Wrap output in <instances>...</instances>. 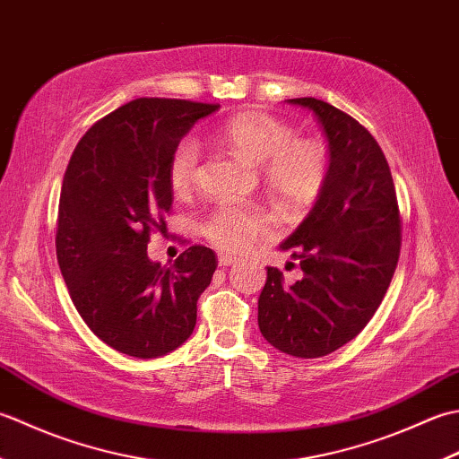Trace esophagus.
<instances>
[{
	"label": "esophagus",
	"instance_id": "obj_1",
	"mask_svg": "<svg viewBox=\"0 0 459 459\" xmlns=\"http://www.w3.org/2000/svg\"><path fill=\"white\" fill-rule=\"evenodd\" d=\"M237 262V258L235 256H230V255H224V252H221L219 255V266H230V264H235Z\"/></svg>",
	"mask_w": 459,
	"mask_h": 459
}]
</instances>
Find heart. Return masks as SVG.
<instances>
[{
  "label": "heart",
  "instance_id": "b5f03b06",
  "mask_svg": "<svg viewBox=\"0 0 459 459\" xmlns=\"http://www.w3.org/2000/svg\"><path fill=\"white\" fill-rule=\"evenodd\" d=\"M222 142L242 160L262 168L266 187L281 207L304 211L319 197L327 178V150L317 140H296L288 124L264 112H245L221 130ZM201 143L187 135L171 153L169 185L187 197L197 187ZM270 230V219L256 207L224 203L201 224L203 237L224 252H245Z\"/></svg>",
  "mask_w": 459,
  "mask_h": 459
}]
</instances>
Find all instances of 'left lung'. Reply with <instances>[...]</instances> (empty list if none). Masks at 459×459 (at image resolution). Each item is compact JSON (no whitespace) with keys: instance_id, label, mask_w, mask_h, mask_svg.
<instances>
[{"instance_id":"1","label":"left lung","mask_w":459,"mask_h":459,"mask_svg":"<svg viewBox=\"0 0 459 459\" xmlns=\"http://www.w3.org/2000/svg\"><path fill=\"white\" fill-rule=\"evenodd\" d=\"M316 116L329 168L319 197L280 250L299 260L304 278L286 286L268 268L258 327L291 357L333 353L375 316L401 255V214L391 168L377 140L345 112L317 99H291Z\"/></svg>"}]
</instances>
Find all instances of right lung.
<instances>
[{"label": "right lung", "instance_id": "right-lung-1", "mask_svg": "<svg viewBox=\"0 0 459 459\" xmlns=\"http://www.w3.org/2000/svg\"><path fill=\"white\" fill-rule=\"evenodd\" d=\"M219 108L132 100L96 122L68 161L56 219L58 266L84 324L124 355H168L197 324V299L217 268L214 252L189 247L161 266L148 256V242L153 229H165L173 203L175 145Z\"/></svg>", "mask_w": 459, "mask_h": 459}]
</instances>
